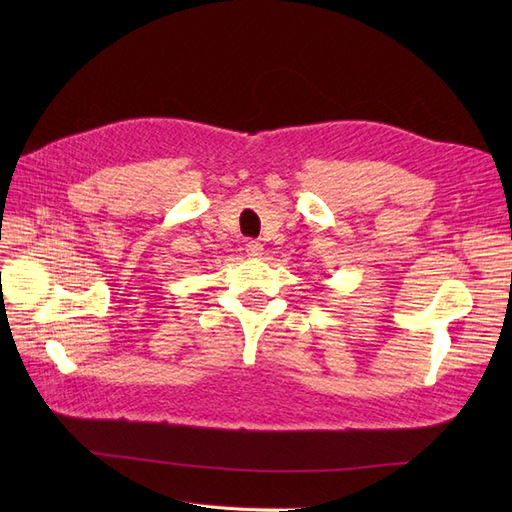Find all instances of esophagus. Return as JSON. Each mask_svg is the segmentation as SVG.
Masks as SVG:
<instances>
[{
	"label": "esophagus",
	"instance_id": "obj_1",
	"mask_svg": "<svg viewBox=\"0 0 512 512\" xmlns=\"http://www.w3.org/2000/svg\"><path fill=\"white\" fill-rule=\"evenodd\" d=\"M245 252H247V256L258 258L262 254V245L258 241H247L245 243Z\"/></svg>",
	"mask_w": 512,
	"mask_h": 512
}]
</instances>
